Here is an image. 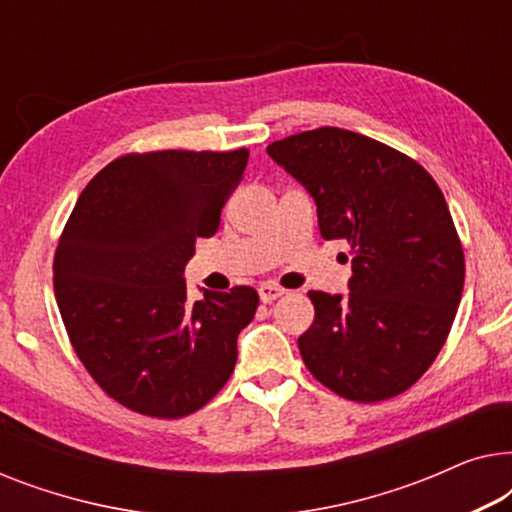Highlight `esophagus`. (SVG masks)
I'll use <instances>...</instances> for the list:
<instances>
[{"label":"esophagus","mask_w":512,"mask_h":512,"mask_svg":"<svg viewBox=\"0 0 512 512\" xmlns=\"http://www.w3.org/2000/svg\"><path fill=\"white\" fill-rule=\"evenodd\" d=\"M286 293V289H282V286L277 284H263L261 289H258V296H261L263 303H275L277 298H282Z\"/></svg>","instance_id":"obj_1"}]
</instances>
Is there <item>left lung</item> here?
Wrapping results in <instances>:
<instances>
[{
    "label": "left lung",
    "instance_id": "8db88e82",
    "mask_svg": "<svg viewBox=\"0 0 512 512\" xmlns=\"http://www.w3.org/2000/svg\"><path fill=\"white\" fill-rule=\"evenodd\" d=\"M268 153L317 202L321 237L352 247L349 296L307 293V370L356 403L403 394L436 361L464 291L443 191L417 160L352 130L298 132Z\"/></svg>",
    "mask_w": 512,
    "mask_h": 512
}]
</instances>
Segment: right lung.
<instances>
[{
	"instance_id": "1",
	"label": "right lung",
	"mask_w": 512,
	"mask_h": 512,
	"mask_svg": "<svg viewBox=\"0 0 512 512\" xmlns=\"http://www.w3.org/2000/svg\"><path fill=\"white\" fill-rule=\"evenodd\" d=\"M249 151L125 153L76 200L53 286L76 356L132 412L179 419L223 389L258 293L233 286L188 303L184 265L219 230Z\"/></svg>"
}]
</instances>
